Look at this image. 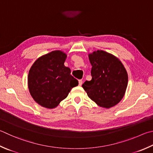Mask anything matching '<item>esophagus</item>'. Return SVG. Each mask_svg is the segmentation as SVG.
I'll list each match as a JSON object with an SVG mask.
<instances>
[{
  "mask_svg": "<svg viewBox=\"0 0 153 153\" xmlns=\"http://www.w3.org/2000/svg\"><path fill=\"white\" fill-rule=\"evenodd\" d=\"M78 82H79V85H82V83H83L82 80V79H79Z\"/></svg>",
  "mask_w": 153,
  "mask_h": 153,
  "instance_id": "1",
  "label": "esophagus"
}]
</instances>
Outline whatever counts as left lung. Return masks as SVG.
I'll list each match as a JSON object with an SVG mask.
<instances>
[{
    "label": "left lung",
    "instance_id": "8db88e82",
    "mask_svg": "<svg viewBox=\"0 0 153 153\" xmlns=\"http://www.w3.org/2000/svg\"><path fill=\"white\" fill-rule=\"evenodd\" d=\"M91 63L90 81L82 87L89 98L99 106L110 108L123 98L128 85V74L123 63L112 54L98 50L88 55Z\"/></svg>",
    "mask_w": 153,
    "mask_h": 153
}]
</instances>
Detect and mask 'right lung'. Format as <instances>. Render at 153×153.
I'll return each instance as SVG.
<instances>
[{"mask_svg": "<svg viewBox=\"0 0 153 153\" xmlns=\"http://www.w3.org/2000/svg\"><path fill=\"white\" fill-rule=\"evenodd\" d=\"M67 57L64 52L53 51L39 57L30 68L28 88L34 100L44 108L52 109L67 98L78 81L64 65Z\"/></svg>", "mask_w": 153, "mask_h": 153, "instance_id": "1", "label": "right lung"}]
</instances>
